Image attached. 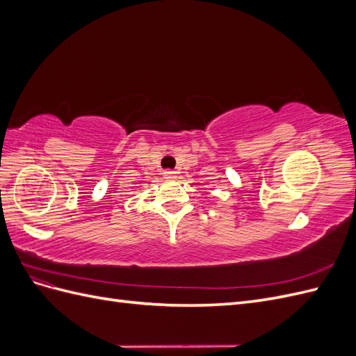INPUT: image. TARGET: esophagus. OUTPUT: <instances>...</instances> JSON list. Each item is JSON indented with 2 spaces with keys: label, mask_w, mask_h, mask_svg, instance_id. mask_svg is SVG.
Listing matches in <instances>:
<instances>
[{
  "label": "esophagus",
  "mask_w": 356,
  "mask_h": 356,
  "mask_svg": "<svg viewBox=\"0 0 356 356\" xmlns=\"http://www.w3.org/2000/svg\"><path fill=\"white\" fill-rule=\"evenodd\" d=\"M163 175H165V178H168V179H174V178H177V172H175V170H170V169H166V170L163 172Z\"/></svg>",
  "instance_id": "esophagus-1"
}]
</instances>
